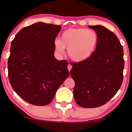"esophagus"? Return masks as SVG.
Here are the masks:
<instances>
[{
    "instance_id": "esophagus-1",
    "label": "esophagus",
    "mask_w": 132,
    "mask_h": 132,
    "mask_svg": "<svg viewBox=\"0 0 132 132\" xmlns=\"http://www.w3.org/2000/svg\"><path fill=\"white\" fill-rule=\"evenodd\" d=\"M67 68H68V71H70V70H71V68H72V65L71 64H68V66H67Z\"/></svg>"
}]
</instances>
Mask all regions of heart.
I'll return each instance as SVG.
<instances>
[{
	"label": "heart",
	"mask_w": 132,
	"mask_h": 132,
	"mask_svg": "<svg viewBox=\"0 0 132 132\" xmlns=\"http://www.w3.org/2000/svg\"><path fill=\"white\" fill-rule=\"evenodd\" d=\"M98 43V37L94 30L85 28L69 29L61 34L60 39H55L54 46L59 53L67 48L72 61L80 62L93 55Z\"/></svg>",
	"instance_id": "heart-1"
}]
</instances>
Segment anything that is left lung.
I'll use <instances>...</instances> for the list:
<instances>
[{"mask_svg":"<svg viewBox=\"0 0 132 132\" xmlns=\"http://www.w3.org/2000/svg\"><path fill=\"white\" fill-rule=\"evenodd\" d=\"M97 34L98 43L86 61L73 63V95L84 108L103 105L116 94L123 80V48L116 35L102 25L89 26Z\"/></svg>","mask_w":132,"mask_h":132,"instance_id":"1","label":"left lung"}]
</instances>
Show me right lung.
<instances>
[{"mask_svg":"<svg viewBox=\"0 0 132 132\" xmlns=\"http://www.w3.org/2000/svg\"><path fill=\"white\" fill-rule=\"evenodd\" d=\"M62 27L38 22L23 28L11 42L8 61L9 80L28 103L45 106L69 76L65 60L54 56V41Z\"/></svg>","mask_w":132,"mask_h":132,"instance_id":"obj_1","label":"right lung"}]
</instances>
